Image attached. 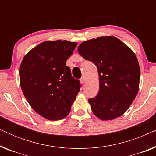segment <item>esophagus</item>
Segmentation results:
<instances>
[{
  "label": "esophagus",
  "mask_w": 156,
  "mask_h": 156,
  "mask_svg": "<svg viewBox=\"0 0 156 156\" xmlns=\"http://www.w3.org/2000/svg\"><path fill=\"white\" fill-rule=\"evenodd\" d=\"M80 82L82 83V84H84V83H85V79L84 77H82L80 79Z\"/></svg>",
  "instance_id": "1"
}]
</instances>
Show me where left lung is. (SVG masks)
Instances as JSON below:
<instances>
[{
    "label": "left lung",
    "instance_id": "8db88e82",
    "mask_svg": "<svg viewBox=\"0 0 156 156\" xmlns=\"http://www.w3.org/2000/svg\"><path fill=\"white\" fill-rule=\"evenodd\" d=\"M78 52L94 63L99 72V93L89 99L93 114L103 121L121 116L130 107L139 89L140 70L135 53L114 36L83 42Z\"/></svg>",
    "mask_w": 156,
    "mask_h": 156
}]
</instances>
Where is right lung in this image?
Instances as JSON below:
<instances>
[{
  "mask_svg": "<svg viewBox=\"0 0 156 156\" xmlns=\"http://www.w3.org/2000/svg\"><path fill=\"white\" fill-rule=\"evenodd\" d=\"M76 45L67 40H48L29 51L20 64L23 94L33 109L48 120L65 118L80 90V81L66 66Z\"/></svg>",
  "mask_w": 156,
  "mask_h": 156,
  "instance_id": "1",
  "label": "right lung"
}]
</instances>
